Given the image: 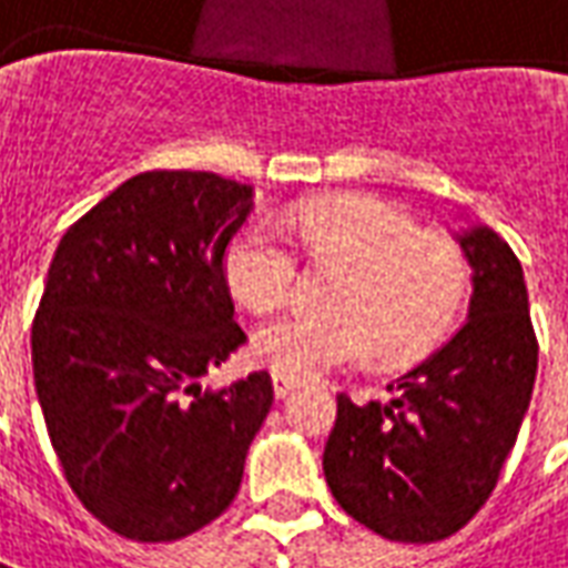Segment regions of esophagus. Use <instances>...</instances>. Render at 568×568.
<instances>
[{"mask_svg":"<svg viewBox=\"0 0 568 568\" xmlns=\"http://www.w3.org/2000/svg\"><path fill=\"white\" fill-rule=\"evenodd\" d=\"M272 386H275V396L284 398L287 393H293V389L300 386V381H293V377H287V374L275 371V374H272Z\"/></svg>","mask_w":568,"mask_h":568,"instance_id":"obj_1","label":"esophagus"}]
</instances>
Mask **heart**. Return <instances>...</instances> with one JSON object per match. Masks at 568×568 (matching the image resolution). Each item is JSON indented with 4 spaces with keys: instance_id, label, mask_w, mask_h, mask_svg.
I'll use <instances>...</instances> for the list:
<instances>
[{
    "instance_id": "b5f03b06",
    "label": "heart",
    "mask_w": 568,
    "mask_h": 568,
    "mask_svg": "<svg viewBox=\"0 0 568 568\" xmlns=\"http://www.w3.org/2000/svg\"><path fill=\"white\" fill-rule=\"evenodd\" d=\"M281 224L315 262L346 265L334 318L284 315L253 336V358L287 377L365 362H417L455 327L467 268L448 244L374 197H322L284 210ZM225 281L253 312H275L296 281V253L272 219H253L225 253Z\"/></svg>"
}]
</instances>
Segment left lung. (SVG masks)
<instances>
[{
	"instance_id": "8db88e82",
	"label": "left lung",
	"mask_w": 568,
	"mask_h": 568,
	"mask_svg": "<svg viewBox=\"0 0 568 568\" xmlns=\"http://www.w3.org/2000/svg\"><path fill=\"white\" fill-rule=\"evenodd\" d=\"M457 244L473 268L467 324L389 383L386 405L339 393L324 445L336 504L389 541L429 545L464 529L498 486L531 402L538 339L523 265L479 222Z\"/></svg>"
}]
</instances>
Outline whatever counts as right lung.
<instances>
[{
    "label": "right lung",
    "instance_id": "right-lung-1",
    "mask_svg": "<svg viewBox=\"0 0 568 568\" xmlns=\"http://www.w3.org/2000/svg\"><path fill=\"white\" fill-rule=\"evenodd\" d=\"M253 187L154 170L61 237L33 318V383L49 439L85 510L132 541H179L232 504L275 402L256 371L201 377L246 343L225 250Z\"/></svg>",
    "mask_w": 568,
    "mask_h": 568
}]
</instances>
